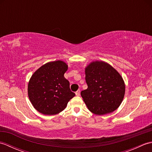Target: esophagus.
<instances>
[{
  "label": "esophagus",
  "instance_id": "esophagus-1",
  "mask_svg": "<svg viewBox=\"0 0 152 152\" xmlns=\"http://www.w3.org/2000/svg\"><path fill=\"white\" fill-rule=\"evenodd\" d=\"M76 96H80V90H78V91L76 92Z\"/></svg>",
  "mask_w": 152,
  "mask_h": 152
}]
</instances>
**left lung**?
Listing matches in <instances>:
<instances>
[{
  "instance_id": "obj_1",
  "label": "left lung",
  "mask_w": 152,
  "mask_h": 152,
  "mask_svg": "<svg viewBox=\"0 0 152 152\" xmlns=\"http://www.w3.org/2000/svg\"><path fill=\"white\" fill-rule=\"evenodd\" d=\"M88 89L81 96L90 112L104 115L115 110L124 99L125 86L119 73L110 64L95 61L85 69Z\"/></svg>"
}]
</instances>
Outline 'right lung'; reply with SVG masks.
<instances>
[{
	"label": "right lung",
	"mask_w": 152,
	"mask_h": 152,
	"mask_svg": "<svg viewBox=\"0 0 152 152\" xmlns=\"http://www.w3.org/2000/svg\"><path fill=\"white\" fill-rule=\"evenodd\" d=\"M68 65L63 61L47 63L32 75L28 84V95L37 111L44 115H56L66 107L75 93L64 77Z\"/></svg>",
	"instance_id": "add662e5"
}]
</instances>
